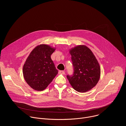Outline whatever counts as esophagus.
<instances>
[{
  "label": "esophagus",
  "instance_id": "1",
  "mask_svg": "<svg viewBox=\"0 0 126 126\" xmlns=\"http://www.w3.org/2000/svg\"><path fill=\"white\" fill-rule=\"evenodd\" d=\"M59 74H65V72L63 71H59Z\"/></svg>",
  "mask_w": 126,
  "mask_h": 126
}]
</instances>
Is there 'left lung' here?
I'll list each match as a JSON object with an SVG mask.
<instances>
[{"instance_id":"1","label":"left lung","mask_w":126,"mask_h":126,"mask_svg":"<svg viewBox=\"0 0 126 126\" xmlns=\"http://www.w3.org/2000/svg\"><path fill=\"white\" fill-rule=\"evenodd\" d=\"M69 52L74 71L73 76H67L70 84L79 92L90 90L97 85L101 76V68L96 57L84 45L72 48Z\"/></svg>"}]
</instances>
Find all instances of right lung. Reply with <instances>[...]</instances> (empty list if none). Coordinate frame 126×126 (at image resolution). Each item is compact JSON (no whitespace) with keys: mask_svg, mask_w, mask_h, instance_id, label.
<instances>
[{"mask_svg":"<svg viewBox=\"0 0 126 126\" xmlns=\"http://www.w3.org/2000/svg\"><path fill=\"white\" fill-rule=\"evenodd\" d=\"M55 49L47 44H40L27 58L23 67V75L28 85L35 90H44L58 74L51 58Z\"/></svg>","mask_w":126,"mask_h":126,"instance_id":"add662e5","label":"right lung"}]
</instances>
